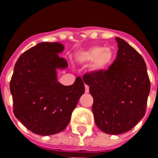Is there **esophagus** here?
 <instances>
[{
  "label": "esophagus",
  "mask_w": 158,
  "mask_h": 158,
  "mask_svg": "<svg viewBox=\"0 0 158 158\" xmlns=\"http://www.w3.org/2000/svg\"><path fill=\"white\" fill-rule=\"evenodd\" d=\"M85 92L88 93L89 92V86L88 85H85Z\"/></svg>",
  "instance_id": "1"
}]
</instances>
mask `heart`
<instances>
[{"instance_id": "heart-1", "label": "heart", "mask_w": 158, "mask_h": 158, "mask_svg": "<svg viewBox=\"0 0 158 158\" xmlns=\"http://www.w3.org/2000/svg\"><path fill=\"white\" fill-rule=\"evenodd\" d=\"M114 53L111 48L104 46H94L82 52L80 60L82 62L92 63V69L95 71H103L107 69L112 64Z\"/></svg>"}]
</instances>
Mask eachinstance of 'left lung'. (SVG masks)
<instances>
[{"instance_id": "left-lung-1", "label": "left lung", "mask_w": 158, "mask_h": 158, "mask_svg": "<svg viewBox=\"0 0 158 158\" xmlns=\"http://www.w3.org/2000/svg\"><path fill=\"white\" fill-rule=\"evenodd\" d=\"M116 41L118 53L109 69L83 76L94 100L95 123L109 135L126 133L143 118L150 90L143 58L125 40Z\"/></svg>"}]
</instances>
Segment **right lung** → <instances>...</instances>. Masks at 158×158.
Masks as SVG:
<instances>
[{
    "mask_svg": "<svg viewBox=\"0 0 158 158\" xmlns=\"http://www.w3.org/2000/svg\"><path fill=\"white\" fill-rule=\"evenodd\" d=\"M59 42H42L18 58L9 84L14 114L34 134L51 135L69 123L71 114L84 93L81 77L69 86L58 82L57 70L68 68Z\"/></svg>",
    "mask_w": 158,
    "mask_h": 158,
    "instance_id": "add662e5",
    "label": "right lung"
}]
</instances>
